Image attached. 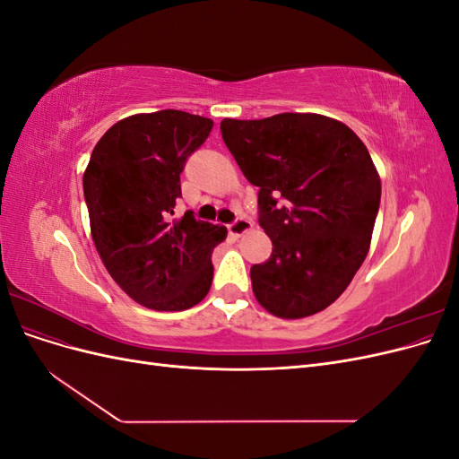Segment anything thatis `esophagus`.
Segmentation results:
<instances>
[{"instance_id": "1", "label": "esophagus", "mask_w": 459, "mask_h": 459, "mask_svg": "<svg viewBox=\"0 0 459 459\" xmlns=\"http://www.w3.org/2000/svg\"><path fill=\"white\" fill-rule=\"evenodd\" d=\"M251 230H253V221L247 218H238L233 224L228 226V231H230V235H233V238H241L243 233L251 231Z\"/></svg>"}]
</instances>
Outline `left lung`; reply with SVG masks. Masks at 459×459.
Wrapping results in <instances>:
<instances>
[{"label": "left lung", "instance_id": "obj_1", "mask_svg": "<svg viewBox=\"0 0 459 459\" xmlns=\"http://www.w3.org/2000/svg\"><path fill=\"white\" fill-rule=\"evenodd\" d=\"M221 137L258 187L260 226L272 255L251 268L270 314L299 319L325 310L368 256L381 178L346 124L314 113L224 118Z\"/></svg>", "mask_w": 459, "mask_h": 459}]
</instances>
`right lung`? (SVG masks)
Wrapping results in <instances>:
<instances>
[{"instance_id": "right-lung-1", "label": "right lung", "mask_w": 459, "mask_h": 459, "mask_svg": "<svg viewBox=\"0 0 459 459\" xmlns=\"http://www.w3.org/2000/svg\"><path fill=\"white\" fill-rule=\"evenodd\" d=\"M212 126L174 108L132 115L91 151L84 172L91 239L117 285L145 308L187 310L212 285V251L228 230L191 212L170 218L184 164Z\"/></svg>"}]
</instances>
